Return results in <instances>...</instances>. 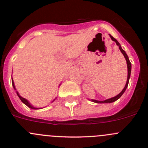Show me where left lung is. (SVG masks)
I'll list each match as a JSON object with an SVG mask.
<instances>
[{
    "label": "left lung",
    "mask_w": 148,
    "mask_h": 148,
    "mask_svg": "<svg viewBox=\"0 0 148 148\" xmlns=\"http://www.w3.org/2000/svg\"><path fill=\"white\" fill-rule=\"evenodd\" d=\"M110 36L111 39H112V40H113V41H115V42H116L117 45H118V46H119V49L120 50V51L122 52V53H123V56H124V57L125 58V60H126V61H127V73H127V83H126L125 86V88H123V90H122V92H120V94H118V95H116V96H115V97H112V98L108 99V100H103V101H98V100H92V102H94V103H112V102L116 101V100H118V99H119L120 97L122 96V95H123V94L124 93L125 91L126 88H127V85H128L129 79H130V72H131V63H130V60H129V58H128V56H127V54H126V53H125V52L124 50L122 49L121 46H120V43H119V42H118V40H117L116 39H115V38H114L112 37V36H110Z\"/></svg>",
    "instance_id": "8db88e82"
}]
</instances>
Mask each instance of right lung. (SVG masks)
<instances>
[{"mask_svg":"<svg viewBox=\"0 0 148 148\" xmlns=\"http://www.w3.org/2000/svg\"><path fill=\"white\" fill-rule=\"evenodd\" d=\"M12 85H13V88H14L15 90H16V88H15V85H14V83H13V79H12ZM17 95H18V96L19 97V98L21 99V101L23 102V103H24V104H25L27 106H28V108H31V109H38V108H34L33 107V106H32L30 104V103H28V101L27 100H25V98H23V97H22L21 96V95H19V94H18V92H17Z\"/></svg>","mask_w":148,"mask_h":148,"instance_id":"obj_1","label":"right lung"}]
</instances>
